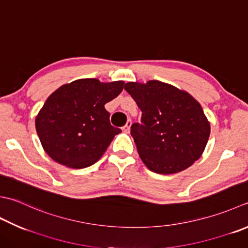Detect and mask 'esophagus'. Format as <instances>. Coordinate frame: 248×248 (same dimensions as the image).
Wrapping results in <instances>:
<instances>
[{"instance_id":"esophagus-1","label":"esophagus","mask_w":248,"mask_h":248,"mask_svg":"<svg viewBox=\"0 0 248 248\" xmlns=\"http://www.w3.org/2000/svg\"><path fill=\"white\" fill-rule=\"evenodd\" d=\"M131 124H132V120L129 119V120L127 121V124H125L124 127H123V131H124V132H127V133H128V132H130Z\"/></svg>"}]
</instances>
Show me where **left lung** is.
<instances>
[{"label":"left lung","mask_w":248,"mask_h":248,"mask_svg":"<svg viewBox=\"0 0 248 248\" xmlns=\"http://www.w3.org/2000/svg\"><path fill=\"white\" fill-rule=\"evenodd\" d=\"M124 90L142 110L140 124L131 125V135L150 171L177 173L201 157L211 129L190 94L159 80L128 82Z\"/></svg>","instance_id":"obj_1"}]
</instances>
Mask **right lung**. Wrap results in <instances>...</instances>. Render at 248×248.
I'll return each mask as SVG.
<instances>
[{
    "label": "right lung",
    "mask_w": 248,
    "mask_h": 248,
    "mask_svg": "<svg viewBox=\"0 0 248 248\" xmlns=\"http://www.w3.org/2000/svg\"><path fill=\"white\" fill-rule=\"evenodd\" d=\"M124 81L78 79L49 95L35 119L43 148L58 163L84 169L98 161L121 130L109 123L104 105L124 89Z\"/></svg>",
    "instance_id": "add662e5"
}]
</instances>
